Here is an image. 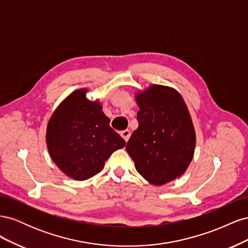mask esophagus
Instances as JSON below:
<instances>
[{"label": "esophagus", "instance_id": "34e87169", "mask_svg": "<svg viewBox=\"0 0 248 248\" xmlns=\"http://www.w3.org/2000/svg\"><path fill=\"white\" fill-rule=\"evenodd\" d=\"M121 136H122V138L125 140V141H128V140H129V138H130V136H131V132H130V130L126 129V130L121 131Z\"/></svg>", "mask_w": 248, "mask_h": 248}]
</instances>
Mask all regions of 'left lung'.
<instances>
[{"label":"left lung","mask_w":248,"mask_h":248,"mask_svg":"<svg viewBox=\"0 0 248 248\" xmlns=\"http://www.w3.org/2000/svg\"><path fill=\"white\" fill-rule=\"evenodd\" d=\"M139 127L126 150L137 170L160 186L183 175L192 160L196 131L182 96L175 89L152 85L136 95Z\"/></svg>","instance_id":"1"}]
</instances>
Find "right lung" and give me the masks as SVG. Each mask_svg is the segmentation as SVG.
I'll return each instance as SVG.
<instances>
[{"label":"right lung","instance_id":"obj_1","mask_svg":"<svg viewBox=\"0 0 248 248\" xmlns=\"http://www.w3.org/2000/svg\"><path fill=\"white\" fill-rule=\"evenodd\" d=\"M86 94L87 89L72 92L57 108L46 128L51 159L78 181L98 174L108 157L126 145L109 126L100 102L88 100Z\"/></svg>","mask_w":248,"mask_h":248}]
</instances>
